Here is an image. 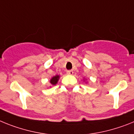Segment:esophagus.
I'll return each instance as SVG.
<instances>
[{"mask_svg": "<svg viewBox=\"0 0 134 134\" xmlns=\"http://www.w3.org/2000/svg\"><path fill=\"white\" fill-rule=\"evenodd\" d=\"M67 74H68V75H73V74H74V71L72 70H69L67 71Z\"/></svg>", "mask_w": 134, "mask_h": 134, "instance_id": "obj_1", "label": "esophagus"}]
</instances>
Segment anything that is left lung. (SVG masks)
I'll list each match as a JSON object with an SVG mask.
<instances>
[{"label":"left lung","mask_w":134,"mask_h":134,"mask_svg":"<svg viewBox=\"0 0 134 134\" xmlns=\"http://www.w3.org/2000/svg\"><path fill=\"white\" fill-rule=\"evenodd\" d=\"M83 81H85V79H83Z\"/></svg>","instance_id":"left-lung-1"}]
</instances>
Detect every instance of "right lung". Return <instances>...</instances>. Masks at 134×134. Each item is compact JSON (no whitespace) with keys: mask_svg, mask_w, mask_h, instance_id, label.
<instances>
[{"mask_svg":"<svg viewBox=\"0 0 134 134\" xmlns=\"http://www.w3.org/2000/svg\"><path fill=\"white\" fill-rule=\"evenodd\" d=\"M59 78H60V75H56L53 76L51 79V80H50V83H51V86H55L57 83L58 81H59Z\"/></svg>","mask_w":134,"mask_h":134,"instance_id":"right-lung-1","label":"right lung"}]
</instances>
